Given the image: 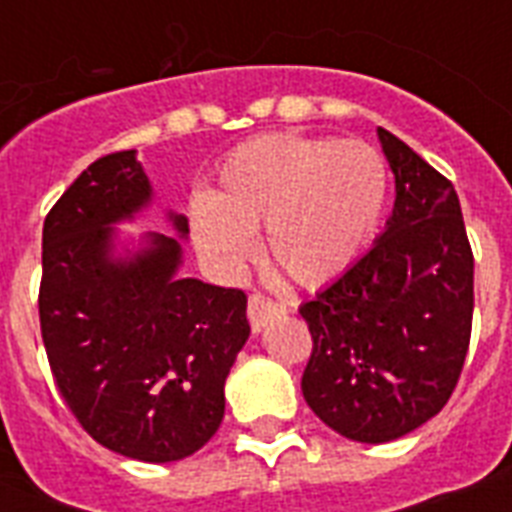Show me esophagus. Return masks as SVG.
<instances>
[{
  "label": "esophagus",
  "mask_w": 512,
  "mask_h": 512,
  "mask_svg": "<svg viewBox=\"0 0 512 512\" xmlns=\"http://www.w3.org/2000/svg\"><path fill=\"white\" fill-rule=\"evenodd\" d=\"M281 313H287V308H284V305L273 303V300H268V297H263V295L249 297L247 316H249V324H252V329H255V332H260V329H263L268 321L276 319V316H281Z\"/></svg>",
  "instance_id": "34e87169"
}]
</instances>
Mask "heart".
<instances>
[{
  "label": "heart",
  "instance_id": "1",
  "mask_svg": "<svg viewBox=\"0 0 512 512\" xmlns=\"http://www.w3.org/2000/svg\"><path fill=\"white\" fill-rule=\"evenodd\" d=\"M388 201V164L361 140L265 135L225 156L209 196L188 209L191 239L217 271L263 247L289 279L321 287L356 263Z\"/></svg>",
  "mask_w": 512,
  "mask_h": 512
}]
</instances>
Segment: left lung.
<instances>
[{
    "label": "left lung",
    "mask_w": 512,
    "mask_h": 512,
    "mask_svg": "<svg viewBox=\"0 0 512 512\" xmlns=\"http://www.w3.org/2000/svg\"><path fill=\"white\" fill-rule=\"evenodd\" d=\"M396 177L385 231L300 305L313 337L303 396L324 425L388 444L436 417L460 380L473 324V252L441 172L377 127Z\"/></svg>",
    "instance_id": "obj_1"
}]
</instances>
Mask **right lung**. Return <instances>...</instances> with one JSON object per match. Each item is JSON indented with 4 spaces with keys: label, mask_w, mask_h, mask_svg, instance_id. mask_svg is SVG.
Masks as SVG:
<instances>
[{
    "label": "right lung",
    "mask_w": 512,
    "mask_h": 512,
    "mask_svg": "<svg viewBox=\"0 0 512 512\" xmlns=\"http://www.w3.org/2000/svg\"><path fill=\"white\" fill-rule=\"evenodd\" d=\"M154 204L138 151L92 162L42 231L39 321L58 390L98 444L140 462H177L215 436L225 377L249 337L241 289L183 279L188 217L175 236H130Z\"/></svg>",
    "instance_id": "right-lung-1"
}]
</instances>
